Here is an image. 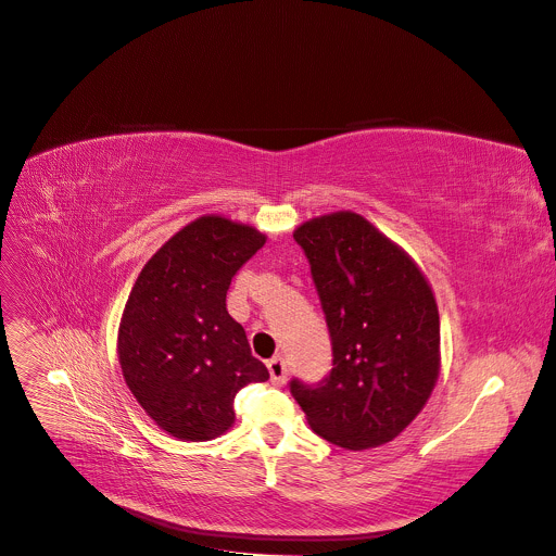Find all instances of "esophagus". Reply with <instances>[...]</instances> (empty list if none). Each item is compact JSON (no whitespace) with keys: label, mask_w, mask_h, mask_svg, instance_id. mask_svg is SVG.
<instances>
[{"label":"esophagus","mask_w":556,"mask_h":556,"mask_svg":"<svg viewBox=\"0 0 556 556\" xmlns=\"http://www.w3.org/2000/svg\"><path fill=\"white\" fill-rule=\"evenodd\" d=\"M268 371H270V383H273V386L281 388V386L286 383L288 369H286V363H283V358H279V356L270 358V361H268Z\"/></svg>","instance_id":"esophagus-1"}]
</instances>
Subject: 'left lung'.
<instances>
[{
    "instance_id": "left-lung-1",
    "label": "left lung",
    "mask_w": 556,
    "mask_h": 556,
    "mask_svg": "<svg viewBox=\"0 0 556 556\" xmlns=\"http://www.w3.org/2000/svg\"><path fill=\"white\" fill-rule=\"evenodd\" d=\"M331 336L333 369L290 394L327 442L363 451L392 442L440 376V311L432 290L386 233L354 212L295 229Z\"/></svg>"
}]
</instances>
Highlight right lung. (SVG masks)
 <instances>
[{
	"label": "right lung",
	"instance_id": "right-lung-1",
	"mask_svg": "<svg viewBox=\"0 0 556 556\" xmlns=\"http://www.w3.org/2000/svg\"><path fill=\"white\" fill-rule=\"evenodd\" d=\"M266 233L200 216L170 237L139 273L119 325L122 371L162 430L207 442L233 424V396L270 374L227 313V288Z\"/></svg>",
	"mask_w": 556,
	"mask_h": 556
}]
</instances>
